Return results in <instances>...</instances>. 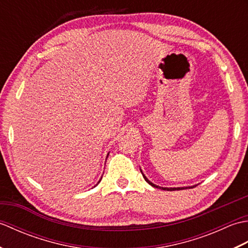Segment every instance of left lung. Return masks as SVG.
<instances>
[{"mask_svg": "<svg viewBox=\"0 0 248 248\" xmlns=\"http://www.w3.org/2000/svg\"><path fill=\"white\" fill-rule=\"evenodd\" d=\"M141 171V170H140ZM143 173V172H141ZM143 177L145 178V180L148 182L150 186H155V187H159V188H162V189H167V191H175V189H182V188H184V187H160V186H155V184H154L152 182H150L148 179H147L146 177H145V175H143ZM189 187H194V186H189Z\"/></svg>", "mask_w": 248, "mask_h": 248, "instance_id": "left-lung-1", "label": "left lung"}]
</instances>
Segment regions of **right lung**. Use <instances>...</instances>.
<instances>
[{"label":"right lung","mask_w":248,"mask_h":248,"mask_svg":"<svg viewBox=\"0 0 248 248\" xmlns=\"http://www.w3.org/2000/svg\"><path fill=\"white\" fill-rule=\"evenodd\" d=\"M99 182H100V181H99Z\"/></svg>","instance_id":"add662e5"}]
</instances>
